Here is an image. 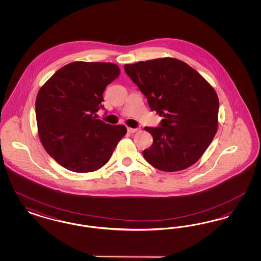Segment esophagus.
I'll return each instance as SVG.
<instances>
[{
  "instance_id": "obj_1",
  "label": "esophagus",
  "mask_w": 261,
  "mask_h": 261,
  "mask_svg": "<svg viewBox=\"0 0 261 261\" xmlns=\"http://www.w3.org/2000/svg\"><path fill=\"white\" fill-rule=\"evenodd\" d=\"M127 131H128L129 133H135V132L138 131V129H137V128H130V127H128V128H127Z\"/></svg>"
}]
</instances>
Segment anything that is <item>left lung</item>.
<instances>
[{
	"label": "left lung",
	"mask_w": 261,
	"mask_h": 261,
	"mask_svg": "<svg viewBox=\"0 0 261 261\" xmlns=\"http://www.w3.org/2000/svg\"><path fill=\"white\" fill-rule=\"evenodd\" d=\"M124 70L148 99L150 111L163 116L160 126L145 127L153 139L143 151L145 160L167 172L198 162L218 125L219 99L211 84L173 58L125 64Z\"/></svg>",
	"instance_id": "obj_1"
}]
</instances>
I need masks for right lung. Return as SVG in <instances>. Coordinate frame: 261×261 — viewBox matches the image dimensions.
<instances>
[{"label":"right lung","instance_id":"add662e5","mask_svg":"<svg viewBox=\"0 0 261 261\" xmlns=\"http://www.w3.org/2000/svg\"><path fill=\"white\" fill-rule=\"evenodd\" d=\"M120 74L112 62H75L59 69L38 92L35 112L44 149L64 168L86 173L110 161L127 132L98 119L105 89Z\"/></svg>","mask_w":261,"mask_h":261}]
</instances>
